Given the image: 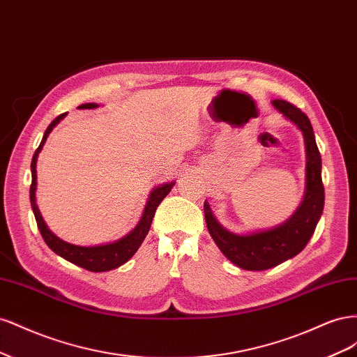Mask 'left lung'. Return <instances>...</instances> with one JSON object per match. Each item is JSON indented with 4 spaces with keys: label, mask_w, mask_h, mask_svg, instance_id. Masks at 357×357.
<instances>
[{
    "label": "left lung",
    "mask_w": 357,
    "mask_h": 357,
    "mask_svg": "<svg viewBox=\"0 0 357 357\" xmlns=\"http://www.w3.org/2000/svg\"><path fill=\"white\" fill-rule=\"evenodd\" d=\"M273 105L291 123H295L305 142L307 186L298 210L275 228L252 234H234L218 222L208 202H204L207 228L220 252L232 264L247 271H264L283 264L304 250L314 234L325 205V188L321 183V158L316 144L310 119L295 105L284 100H274Z\"/></svg>",
    "instance_id": "obj_1"
}]
</instances>
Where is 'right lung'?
<instances>
[{"mask_svg": "<svg viewBox=\"0 0 357 357\" xmlns=\"http://www.w3.org/2000/svg\"><path fill=\"white\" fill-rule=\"evenodd\" d=\"M95 107H98V104L88 102V104H82L79 109H95ZM66 114L67 113L58 116L55 121H53L47 126L38 149L36 150L34 156H32V162H31L32 181H31V188H29L31 207H32V211H34L37 226H38L43 240H45L46 244L50 247V250H53L58 256L66 259V261H68L74 265H77V266H82L84 269H88V271H92V273L110 271V269H114L117 266L123 265L125 262H128L129 259L134 256V253L138 250V247L142 245V243L144 241L146 235L150 229V225H152V220L155 218V211L158 208V205L162 202V199H164L168 195V193L172 189V186H174L176 183L174 181L165 183V185H160V186L155 188L152 192H150V197L147 199L146 208H144L143 215H142V220H139L135 228L128 235H125L123 238L117 240L114 243L92 245V247L74 245V244L62 241L47 228V225L45 223V220H43L41 213L37 207V202H36L37 169H36V167H37V158H38L40 150L43 149V146H45L49 134L52 132V129L55 128L63 117H66Z\"/></svg>", "mask_w": 357, "mask_h": 357, "instance_id": "right-lung-1", "label": "right lung"}]
</instances>
